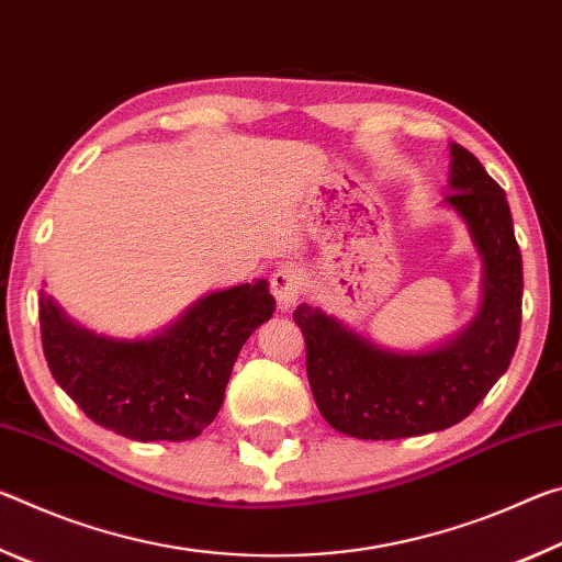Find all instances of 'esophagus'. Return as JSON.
Listing matches in <instances>:
<instances>
[{"instance_id":"1","label":"esophagus","mask_w":562,"mask_h":562,"mask_svg":"<svg viewBox=\"0 0 562 562\" xmlns=\"http://www.w3.org/2000/svg\"><path fill=\"white\" fill-rule=\"evenodd\" d=\"M270 290L278 300L280 310H290L297 304L304 290V274L297 268V265H282L280 270H274L272 280H270Z\"/></svg>"}]
</instances>
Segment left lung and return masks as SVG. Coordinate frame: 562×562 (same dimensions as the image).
<instances>
[{
    "label": "left lung",
    "mask_w": 562,
    "mask_h": 562,
    "mask_svg": "<svg viewBox=\"0 0 562 562\" xmlns=\"http://www.w3.org/2000/svg\"><path fill=\"white\" fill-rule=\"evenodd\" d=\"M446 195L479 247L483 304L449 345L418 355L374 347L310 304L294 310L307 345V379L331 429L367 441L441 431L469 416L510 364L520 337L522 262L503 188L471 150L451 146Z\"/></svg>",
    "instance_id": "left-lung-1"
}]
</instances>
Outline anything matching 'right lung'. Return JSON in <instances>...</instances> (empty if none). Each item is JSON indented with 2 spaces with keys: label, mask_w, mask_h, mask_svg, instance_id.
<instances>
[{
  "label": "right lung",
  "mask_w": 562,
  "mask_h": 562,
  "mask_svg": "<svg viewBox=\"0 0 562 562\" xmlns=\"http://www.w3.org/2000/svg\"><path fill=\"white\" fill-rule=\"evenodd\" d=\"M268 282H245L193 304L150 339H109L40 297L49 369L91 422L133 441H190L213 424L245 339L268 322Z\"/></svg>",
  "instance_id": "right-lung-1"
}]
</instances>
